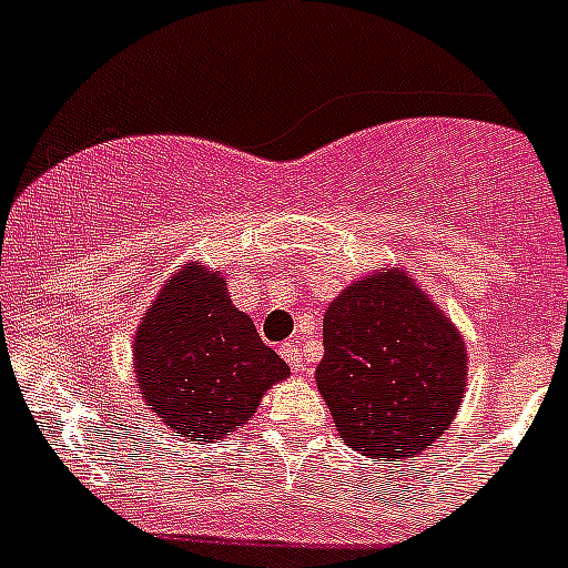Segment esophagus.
Returning a JSON list of instances; mask_svg holds the SVG:
<instances>
[{
	"label": "esophagus",
	"mask_w": 568,
	"mask_h": 568,
	"mask_svg": "<svg viewBox=\"0 0 568 568\" xmlns=\"http://www.w3.org/2000/svg\"><path fill=\"white\" fill-rule=\"evenodd\" d=\"M280 356H283L285 362L291 364V369H294L296 375H305V373H308V367H305V364H302V349H300V344L285 342L283 347H280Z\"/></svg>",
	"instance_id": "esophagus-1"
}]
</instances>
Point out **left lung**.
Returning <instances> with one entry per match:
<instances>
[{
  "mask_svg": "<svg viewBox=\"0 0 568 568\" xmlns=\"http://www.w3.org/2000/svg\"><path fill=\"white\" fill-rule=\"evenodd\" d=\"M322 344L316 389L344 443L364 457L400 463L426 452L463 406V333L406 268H375L338 291Z\"/></svg>",
  "mask_w": 568,
  "mask_h": 568,
  "instance_id": "left-lung-1",
  "label": "left lung"
}]
</instances>
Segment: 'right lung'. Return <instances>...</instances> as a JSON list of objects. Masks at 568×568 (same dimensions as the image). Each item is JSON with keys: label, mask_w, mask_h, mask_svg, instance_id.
<instances>
[{"label": "right lung", "mask_w": 568, "mask_h": 568, "mask_svg": "<svg viewBox=\"0 0 568 568\" xmlns=\"http://www.w3.org/2000/svg\"><path fill=\"white\" fill-rule=\"evenodd\" d=\"M134 384L173 437L212 443L254 417L288 364L230 300V280L187 260L164 280L134 333Z\"/></svg>", "instance_id": "obj_1"}]
</instances>
